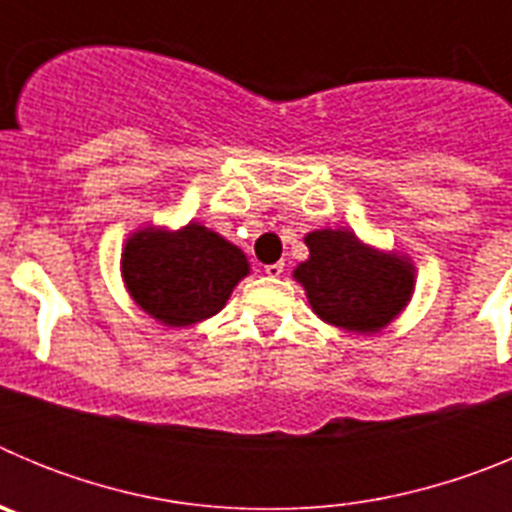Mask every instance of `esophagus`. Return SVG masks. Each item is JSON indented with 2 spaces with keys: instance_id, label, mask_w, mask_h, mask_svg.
I'll use <instances>...</instances> for the list:
<instances>
[{
  "instance_id": "obj_1",
  "label": "esophagus",
  "mask_w": 512,
  "mask_h": 512,
  "mask_svg": "<svg viewBox=\"0 0 512 512\" xmlns=\"http://www.w3.org/2000/svg\"><path fill=\"white\" fill-rule=\"evenodd\" d=\"M264 271L269 274V277H279L284 271V261H277V264H266Z\"/></svg>"
}]
</instances>
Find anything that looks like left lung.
<instances>
[{"mask_svg": "<svg viewBox=\"0 0 512 512\" xmlns=\"http://www.w3.org/2000/svg\"><path fill=\"white\" fill-rule=\"evenodd\" d=\"M310 259L295 269L312 312L351 333H377L413 297L415 269L400 253L366 246L351 230H312Z\"/></svg>", "mask_w": 512, "mask_h": 512, "instance_id": "left-lung-1", "label": "left lung"}]
</instances>
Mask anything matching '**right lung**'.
Listing matches in <instances>:
<instances>
[{"mask_svg": "<svg viewBox=\"0 0 512 512\" xmlns=\"http://www.w3.org/2000/svg\"><path fill=\"white\" fill-rule=\"evenodd\" d=\"M122 282L143 312L169 328L212 318L248 274L246 253L215 230L140 228L122 248Z\"/></svg>", "mask_w": 512, "mask_h": 512, "instance_id": "add662e5", "label": "right lung"}]
</instances>
